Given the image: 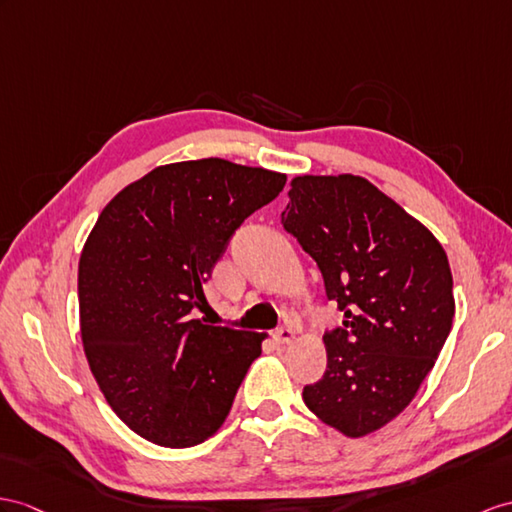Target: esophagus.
I'll return each instance as SVG.
<instances>
[{
  "label": "esophagus",
  "instance_id": "1",
  "mask_svg": "<svg viewBox=\"0 0 512 512\" xmlns=\"http://www.w3.org/2000/svg\"><path fill=\"white\" fill-rule=\"evenodd\" d=\"M293 339H295V330L291 326H282L273 332V341L278 345H289Z\"/></svg>",
  "mask_w": 512,
  "mask_h": 512
}]
</instances>
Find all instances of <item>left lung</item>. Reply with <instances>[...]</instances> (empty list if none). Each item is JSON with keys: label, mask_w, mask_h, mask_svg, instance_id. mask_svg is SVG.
I'll return each instance as SVG.
<instances>
[{"label": "left lung", "mask_w": 512, "mask_h": 512, "mask_svg": "<svg viewBox=\"0 0 512 512\" xmlns=\"http://www.w3.org/2000/svg\"><path fill=\"white\" fill-rule=\"evenodd\" d=\"M289 197L282 226L345 317L323 336L326 373L302 397L358 439L400 415L439 358L456 308L450 263L434 234L365 178L297 176Z\"/></svg>", "instance_id": "8db88e82"}]
</instances>
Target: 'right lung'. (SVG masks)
I'll use <instances>...</instances> for the list:
<instances>
[{
    "label": "right lung",
    "instance_id": "add662e5",
    "mask_svg": "<svg viewBox=\"0 0 512 512\" xmlns=\"http://www.w3.org/2000/svg\"><path fill=\"white\" fill-rule=\"evenodd\" d=\"M286 176L223 158L156 167L110 199L78 265L80 332L108 406L160 447L226 421L265 334L191 319L236 228Z\"/></svg>",
    "mask_w": 512,
    "mask_h": 512
}]
</instances>
